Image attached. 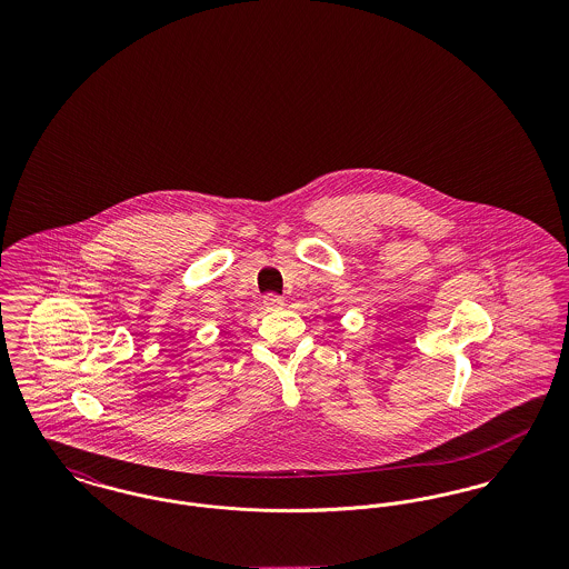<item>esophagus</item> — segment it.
Returning <instances> with one entry per match:
<instances>
[{
	"label": "esophagus",
	"instance_id": "1",
	"mask_svg": "<svg viewBox=\"0 0 569 569\" xmlns=\"http://www.w3.org/2000/svg\"><path fill=\"white\" fill-rule=\"evenodd\" d=\"M286 302H283V298L277 297V295H269V297H264V307L267 309H281Z\"/></svg>",
	"mask_w": 569,
	"mask_h": 569
}]
</instances>
